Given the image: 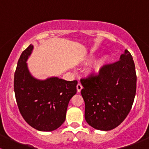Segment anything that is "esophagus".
Segmentation results:
<instances>
[{
    "label": "esophagus",
    "mask_w": 149,
    "mask_h": 149,
    "mask_svg": "<svg viewBox=\"0 0 149 149\" xmlns=\"http://www.w3.org/2000/svg\"><path fill=\"white\" fill-rule=\"evenodd\" d=\"M76 88H77V91L78 92H81V89L83 88V86H82V85L80 83H79L77 84V86H76Z\"/></svg>",
    "instance_id": "34e87169"
}]
</instances>
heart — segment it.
<instances>
[{
    "mask_svg": "<svg viewBox=\"0 0 149 149\" xmlns=\"http://www.w3.org/2000/svg\"><path fill=\"white\" fill-rule=\"evenodd\" d=\"M109 60V57L108 55H104L102 57H101L100 60L97 61V63H96L95 65V70L97 71H99V70L100 69V68L102 67L103 65H104L105 64H107L108 63Z\"/></svg>",
    "mask_w": 149,
    "mask_h": 149,
    "instance_id": "heart-1",
    "label": "heart"
}]
</instances>
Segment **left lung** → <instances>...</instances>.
<instances>
[{
  "mask_svg": "<svg viewBox=\"0 0 149 149\" xmlns=\"http://www.w3.org/2000/svg\"><path fill=\"white\" fill-rule=\"evenodd\" d=\"M136 68L125 49L120 61L104 65L97 76L81 79L85 119L97 130H112L125 119L136 91Z\"/></svg>",
  "mask_w": 149,
  "mask_h": 149,
  "instance_id": "obj_1",
  "label": "left lung"
}]
</instances>
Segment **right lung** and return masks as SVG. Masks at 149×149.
<instances>
[{"label":"right lung","mask_w":149,"mask_h":149,"mask_svg":"<svg viewBox=\"0 0 149 149\" xmlns=\"http://www.w3.org/2000/svg\"><path fill=\"white\" fill-rule=\"evenodd\" d=\"M30 45L21 55L14 74V92L20 113L25 121L40 131H52L64 123L68 105L76 94L77 81L58 77L45 80L34 78L28 68Z\"/></svg>","instance_id":"1"}]
</instances>
